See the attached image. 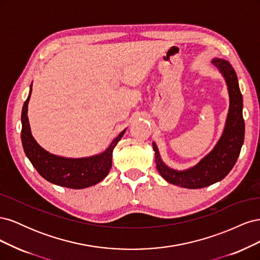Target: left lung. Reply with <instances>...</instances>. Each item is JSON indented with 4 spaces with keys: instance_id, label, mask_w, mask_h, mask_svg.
<instances>
[{
    "instance_id": "left-lung-1",
    "label": "left lung",
    "mask_w": 260,
    "mask_h": 260,
    "mask_svg": "<svg viewBox=\"0 0 260 260\" xmlns=\"http://www.w3.org/2000/svg\"><path fill=\"white\" fill-rule=\"evenodd\" d=\"M211 62L225 78L230 95V107L225 127L215 148L193 168L177 171L168 168L161 161L158 149L153 143L156 167L161 177L171 184L186 188L205 187L222 180L237 162L244 142L245 124L242 113L243 99L237 74L228 60L215 58Z\"/></svg>"
}]
</instances>
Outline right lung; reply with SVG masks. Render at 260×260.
I'll return each mask as SVG.
<instances>
[{
    "label": "right lung",
    "mask_w": 260,
    "mask_h": 260,
    "mask_svg": "<svg viewBox=\"0 0 260 260\" xmlns=\"http://www.w3.org/2000/svg\"><path fill=\"white\" fill-rule=\"evenodd\" d=\"M30 95L31 90L22 107L21 142L23 151L39 174L51 183L69 188H84L101 182L111 170L113 149L122 138L125 130L101 155L74 159L50 154L36 142L31 135L27 116Z\"/></svg>",
    "instance_id": "1"
}]
</instances>
